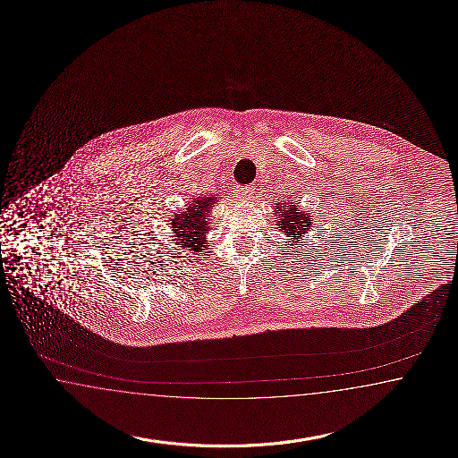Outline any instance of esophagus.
I'll list each match as a JSON object with an SVG mask.
<instances>
[{"label": "esophagus", "mask_w": 458, "mask_h": 458, "mask_svg": "<svg viewBox=\"0 0 458 458\" xmlns=\"http://www.w3.org/2000/svg\"><path fill=\"white\" fill-rule=\"evenodd\" d=\"M254 187H236L234 189V197L238 199H248L253 195Z\"/></svg>", "instance_id": "esophagus-1"}]
</instances>
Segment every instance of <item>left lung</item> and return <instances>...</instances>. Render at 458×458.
Masks as SVG:
<instances>
[{
  "label": "left lung",
  "instance_id": "obj_1",
  "mask_svg": "<svg viewBox=\"0 0 458 458\" xmlns=\"http://www.w3.org/2000/svg\"><path fill=\"white\" fill-rule=\"evenodd\" d=\"M276 228L283 233V250H295L299 244L304 243L305 236H309L314 226L312 210L305 212L299 204H294L293 199H285L283 202L275 204ZM289 253V251H284Z\"/></svg>",
  "mask_w": 458,
  "mask_h": 458
}]
</instances>
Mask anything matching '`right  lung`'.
I'll return each mask as SVG.
<instances>
[{"label":"right lung","instance_id":"1","mask_svg":"<svg viewBox=\"0 0 458 458\" xmlns=\"http://www.w3.org/2000/svg\"><path fill=\"white\" fill-rule=\"evenodd\" d=\"M218 199V195H195L185 202L183 208L169 216L171 242L175 244V250H181V254L207 253L205 250L210 246L207 233L212 228L210 215Z\"/></svg>","mask_w":458,"mask_h":458}]
</instances>
